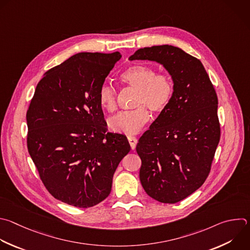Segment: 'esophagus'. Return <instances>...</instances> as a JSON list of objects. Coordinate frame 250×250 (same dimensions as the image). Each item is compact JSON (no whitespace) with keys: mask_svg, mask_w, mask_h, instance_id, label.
<instances>
[{"mask_svg":"<svg viewBox=\"0 0 250 250\" xmlns=\"http://www.w3.org/2000/svg\"><path fill=\"white\" fill-rule=\"evenodd\" d=\"M127 140H128V142H129V145H130L131 149H135L136 143H137L136 137H134V136H132V135H129V136H127Z\"/></svg>","mask_w":250,"mask_h":250,"instance_id":"1","label":"esophagus"}]
</instances>
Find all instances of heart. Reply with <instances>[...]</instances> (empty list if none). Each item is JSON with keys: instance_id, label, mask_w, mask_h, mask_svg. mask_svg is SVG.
<instances>
[{"instance_id": "1", "label": "heart", "mask_w": 250, "mask_h": 250, "mask_svg": "<svg viewBox=\"0 0 250 250\" xmlns=\"http://www.w3.org/2000/svg\"><path fill=\"white\" fill-rule=\"evenodd\" d=\"M121 81L126 87L135 90L132 111L122 112L108 122L109 127L115 132L134 134L149 121L150 113H161L169 105L174 85L171 77L164 73H157L156 69L145 64H134L121 74ZM98 102L108 113L117 109L116 90L103 84L98 92Z\"/></svg>"}]
</instances>
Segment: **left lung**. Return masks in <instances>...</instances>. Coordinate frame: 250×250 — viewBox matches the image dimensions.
<instances>
[{"instance_id": "8db88e82", "label": "left lung", "mask_w": 250, "mask_h": 250, "mask_svg": "<svg viewBox=\"0 0 250 250\" xmlns=\"http://www.w3.org/2000/svg\"><path fill=\"white\" fill-rule=\"evenodd\" d=\"M162 64L174 92L164 111L139 138V179L146 193L162 203H177L206 181L220 141L218 98L202 62L172 45L138 49L129 61Z\"/></svg>"}]
</instances>
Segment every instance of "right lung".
Returning a JSON list of instances; mask_svg holds the SVG:
<instances>
[{
	"label": "right lung",
	"mask_w": 250,
	"mask_h": 250,
	"mask_svg": "<svg viewBox=\"0 0 250 250\" xmlns=\"http://www.w3.org/2000/svg\"><path fill=\"white\" fill-rule=\"evenodd\" d=\"M112 54H75L49 69L26 113L27 148L48 191L79 208L111 192L113 176L129 152L126 136L107 132L98 92L115 63Z\"/></svg>",
	"instance_id": "1"
}]
</instances>
